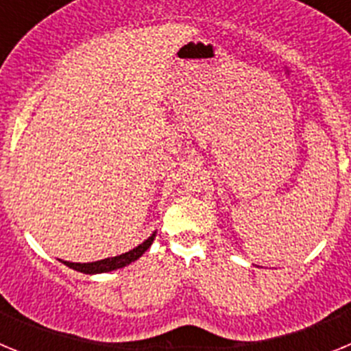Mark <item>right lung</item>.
<instances>
[{
	"label": "right lung",
	"instance_id": "obj_1",
	"mask_svg": "<svg viewBox=\"0 0 351 351\" xmlns=\"http://www.w3.org/2000/svg\"><path fill=\"white\" fill-rule=\"evenodd\" d=\"M154 237H156V230L149 235L144 243H141L137 247H133V250L126 251V253H123V255L110 256V258H104V260H98V262H89V263H77V262H63V263L66 265V267L82 272V274H101V272L117 271V269L126 267V265H130L132 262L141 258L145 251L149 250V246L153 244Z\"/></svg>",
	"mask_w": 351,
	"mask_h": 351
}]
</instances>
